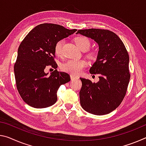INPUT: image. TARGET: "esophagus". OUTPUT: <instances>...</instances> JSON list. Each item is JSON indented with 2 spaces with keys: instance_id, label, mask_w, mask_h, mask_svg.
Returning <instances> with one entry per match:
<instances>
[{
  "instance_id": "34e87169",
  "label": "esophagus",
  "mask_w": 146,
  "mask_h": 146,
  "mask_svg": "<svg viewBox=\"0 0 146 146\" xmlns=\"http://www.w3.org/2000/svg\"><path fill=\"white\" fill-rule=\"evenodd\" d=\"M70 77H71V79L72 80H77V78H78L77 77H75V76H74V75H71Z\"/></svg>"
}]
</instances>
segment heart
Here are the masks:
<instances>
[{
	"label": "heart",
	"mask_w": 146,
	"mask_h": 146,
	"mask_svg": "<svg viewBox=\"0 0 146 146\" xmlns=\"http://www.w3.org/2000/svg\"><path fill=\"white\" fill-rule=\"evenodd\" d=\"M75 42L77 47L82 50H86L90 47V41L86 37L78 36L75 39ZM63 45V41H57L55 45V52L58 56H60L62 54V47ZM94 53L91 52L90 56H93ZM88 66V63L84 60H71L65 62L62 65L61 68L65 72L70 73L71 75H78L83 70V69Z\"/></svg>",
	"instance_id": "obj_1"
}]
</instances>
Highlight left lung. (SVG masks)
<instances>
[{"mask_svg":"<svg viewBox=\"0 0 146 146\" xmlns=\"http://www.w3.org/2000/svg\"><path fill=\"white\" fill-rule=\"evenodd\" d=\"M76 34L92 39L99 45L98 57L90 73L99 74V80L95 83L80 78V105L90 114H109L118 107L126 94L131 76L128 52L123 41L112 31L90 29Z\"/></svg>","mask_w":146,"mask_h":146,"instance_id":"1","label":"left lung"}]
</instances>
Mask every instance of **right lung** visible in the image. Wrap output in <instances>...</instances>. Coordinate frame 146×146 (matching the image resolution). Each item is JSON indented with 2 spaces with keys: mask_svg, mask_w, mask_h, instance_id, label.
I'll list each match as a JSON object with an SVG mask.
<instances>
[{
  "mask_svg": "<svg viewBox=\"0 0 146 146\" xmlns=\"http://www.w3.org/2000/svg\"><path fill=\"white\" fill-rule=\"evenodd\" d=\"M77 31L59 25L44 23L34 28L21 43L14 64L16 86L23 100L34 108L48 107L56 102L57 91L70 76L57 69L45 73L47 66L56 69L55 45Z\"/></svg>",
  "mask_w": 146,
  "mask_h": 146,
  "instance_id": "add662e5",
  "label": "right lung"
}]
</instances>
